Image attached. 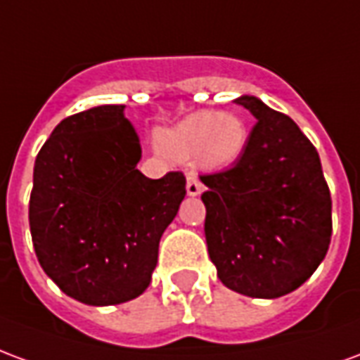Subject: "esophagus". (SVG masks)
<instances>
[{
    "label": "esophagus",
    "instance_id": "esophagus-1",
    "mask_svg": "<svg viewBox=\"0 0 360 360\" xmlns=\"http://www.w3.org/2000/svg\"><path fill=\"white\" fill-rule=\"evenodd\" d=\"M202 193V183L196 179V175L193 173H188V179H187V195L188 196H198Z\"/></svg>",
    "mask_w": 360,
    "mask_h": 360
}]
</instances>
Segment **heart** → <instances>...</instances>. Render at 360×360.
Listing matches in <instances>:
<instances>
[{"label":"heart","instance_id":"1","mask_svg":"<svg viewBox=\"0 0 360 360\" xmlns=\"http://www.w3.org/2000/svg\"><path fill=\"white\" fill-rule=\"evenodd\" d=\"M249 142L247 121L233 111H195L158 133V144L173 160H191L204 169L233 165Z\"/></svg>","mask_w":360,"mask_h":360}]
</instances>
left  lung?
<instances>
[{"label": "left lung", "mask_w": 360, "mask_h": 360, "mask_svg": "<svg viewBox=\"0 0 360 360\" xmlns=\"http://www.w3.org/2000/svg\"><path fill=\"white\" fill-rule=\"evenodd\" d=\"M257 117L233 167L200 175L206 245L221 283L255 299L301 287L332 239V196L312 142L293 119L255 96L235 100Z\"/></svg>", "instance_id": "left-lung-1"}]
</instances>
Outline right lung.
<instances>
[{
  "mask_svg": "<svg viewBox=\"0 0 360 360\" xmlns=\"http://www.w3.org/2000/svg\"><path fill=\"white\" fill-rule=\"evenodd\" d=\"M125 105L69 115L38 152L28 204L36 257L58 287L108 307L150 285L165 227L185 198V175L148 179Z\"/></svg>",
  "mask_w": 360,
  "mask_h": 360,
  "instance_id": "add662e5",
  "label": "right lung"
}]
</instances>
